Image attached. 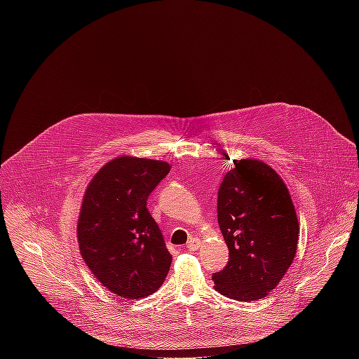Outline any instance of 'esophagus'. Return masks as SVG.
I'll use <instances>...</instances> for the list:
<instances>
[{
    "label": "esophagus",
    "mask_w": 359,
    "mask_h": 359,
    "mask_svg": "<svg viewBox=\"0 0 359 359\" xmlns=\"http://www.w3.org/2000/svg\"><path fill=\"white\" fill-rule=\"evenodd\" d=\"M186 247H187L189 251H196L200 247V240L196 238V237H191V238H189Z\"/></svg>",
    "instance_id": "1"
}]
</instances>
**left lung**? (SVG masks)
<instances>
[{"label":"left lung","mask_w":359,"mask_h":359,"mask_svg":"<svg viewBox=\"0 0 359 359\" xmlns=\"http://www.w3.org/2000/svg\"><path fill=\"white\" fill-rule=\"evenodd\" d=\"M217 220L229 263L213 274L215 290L237 301L262 299L297 251L299 226L287 186L264 162L234 161L219 189Z\"/></svg>","instance_id":"1"}]
</instances>
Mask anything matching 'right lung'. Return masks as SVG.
Returning <instances> with one entry per match:
<instances>
[{"label": "right lung", "mask_w": 359, "mask_h": 359, "mask_svg": "<svg viewBox=\"0 0 359 359\" xmlns=\"http://www.w3.org/2000/svg\"><path fill=\"white\" fill-rule=\"evenodd\" d=\"M169 172L166 162L122 156L102 168L85 191L78 220L82 259L122 298L151 295L169 273L172 255L146 208Z\"/></svg>", "instance_id": "add662e5"}]
</instances>
